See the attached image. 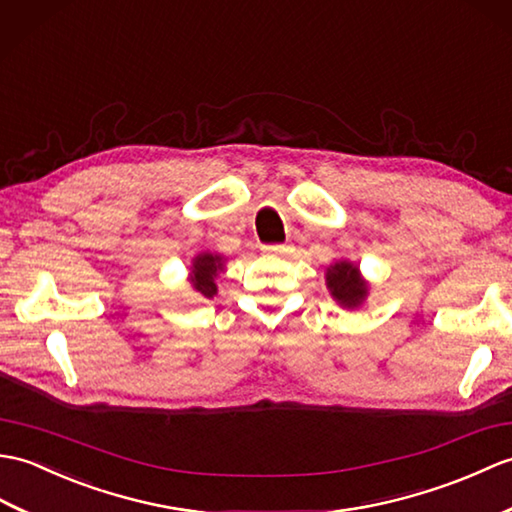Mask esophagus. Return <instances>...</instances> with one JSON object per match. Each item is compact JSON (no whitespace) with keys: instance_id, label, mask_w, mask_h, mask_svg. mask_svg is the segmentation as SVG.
Listing matches in <instances>:
<instances>
[{"instance_id":"1","label":"esophagus","mask_w":512,"mask_h":512,"mask_svg":"<svg viewBox=\"0 0 512 512\" xmlns=\"http://www.w3.org/2000/svg\"><path fill=\"white\" fill-rule=\"evenodd\" d=\"M291 245L289 243H278V245H265V252L269 254H289L291 252Z\"/></svg>"}]
</instances>
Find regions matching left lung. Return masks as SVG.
Segmentation results:
<instances>
[{"instance_id":"left-lung-1","label":"left lung","mask_w":512,"mask_h":512,"mask_svg":"<svg viewBox=\"0 0 512 512\" xmlns=\"http://www.w3.org/2000/svg\"><path fill=\"white\" fill-rule=\"evenodd\" d=\"M328 289H331L333 298L344 306H357L361 304L363 295H366V282L359 278L357 267L350 263H335L326 274Z\"/></svg>"}]
</instances>
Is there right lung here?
I'll return each mask as SVG.
<instances>
[{
    "label": "right lung",
    "instance_id": "add662e5",
    "mask_svg": "<svg viewBox=\"0 0 512 512\" xmlns=\"http://www.w3.org/2000/svg\"><path fill=\"white\" fill-rule=\"evenodd\" d=\"M219 269H221V256H212V254L197 256L195 265H192V285H195V289L201 295H206V298H212V295L217 293L214 278H217Z\"/></svg>",
    "mask_w": 512,
    "mask_h": 512
}]
</instances>
